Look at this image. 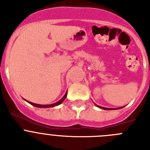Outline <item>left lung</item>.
<instances>
[{
	"label": "left lung",
	"instance_id": "1",
	"mask_svg": "<svg viewBox=\"0 0 150 150\" xmlns=\"http://www.w3.org/2000/svg\"><path fill=\"white\" fill-rule=\"evenodd\" d=\"M97 107H98L99 108H101V109H104V110H112L111 109V108H106V107H100V106H98L96 105ZM118 109H120V108H118Z\"/></svg>",
	"mask_w": 150,
	"mask_h": 150
}]
</instances>
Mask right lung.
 <instances>
[{
	"instance_id": "add662e5",
	"label": "right lung",
	"mask_w": 150,
	"mask_h": 150,
	"mask_svg": "<svg viewBox=\"0 0 150 150\" xmlns=\"http://www.w3.org/2000/svg\"><path fill=\"white\" fill-rule=\"evenodd\" d=\"M67 92H66L65 95H64V96L63 98H62L60 100H59V101L56 102V103H55V104H49V105H40V104H34V103H32V102H30V101H28V100H27V101L28 102L29 104H31V105L35 106V107H55V106H58V105H59V104H62V102H63L64 100V99L66 98V97H67Z\"/></svg>"
}]
</instances>
